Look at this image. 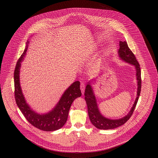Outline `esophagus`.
Segmentation results:
<instances>
[{
	"instance_id": "esophagus-1",
	"label": "esophagus",
	"mask_w": 158,
	"mask_h": 158,
	"mask_svg": "<svg viewBox=\"0 0 158 158\" xmlns=\"http://www.w3.org/2000/svg\"><path fill=\"white\" fill-rule=\"evenodd\" d=\"M85 88V83H81V92H82V94H83V93H84Z\"/></svg>"
}]
</instances>
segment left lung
I'll return each mask as SVG.
<instances>
[{
  "mask_svg": "<svg viewBox=\"0 0 158 158\" xmlns=\"http://www.w3.org/2000/svg\"><path fill=\"white\" fill-rule=\"evenodd\" d=\"M120 48L118 50V56L121 59L125 62L135 66L136 72V79L137 81V97L131 110L125 117L117 120H111L104 117L98 109L97 100L93 89L89 82L88 83L85 90V99L86 101L88 115L92 124L98 129L110 130L120 127L127 121L132 115L137 105L139 97L141 91V70L139 63L135 58V54L128 47L126 41H120Z\"/></svg>",
  "mask_w": 158,
  "mask_h": 158,
  "instance_id": "left-lung-1",
  "label": "left lung"
}]
</instances>
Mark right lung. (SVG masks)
<instances>
[{"label": "right lung", "instance_id": "right-lung-1", "mask_svg": "<svg viewBox=\"0 0 158 158\" xmlns=\"http://www.w3.org/2000/svg\"><path fill=\"white\" fill-rule=\"evenodd\" d=\"M29 41H27L25 50L16 63L14 71L15 98L18 108L27 121L35 127L45 131H52L62 127L68 120L70 108L76 98L82 95L80 82L73 83L61 96L58 103L48 113L40 114L33 111L27 103L20 85L19 72L21 62L28 49Z\"/></svg>", "mask_w": 158, "mask_h": 158}]
</instances>
